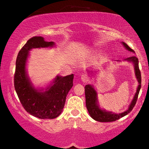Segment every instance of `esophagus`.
Returning <instances> with one entry per match:
<instances>
[{
	"mask_svg": "<svg viewBox=\"0 0 149 149\" xmlns=\"http://www.w3.org/2000/svg\"><path fill=\"white\" fill-rule=\"evenodd\" d=\"M81 80L83 82H84V83H86V82H88V77L87 75L85 74H83L81 76Z\"/></svg>",
	"mask_w": 149,
	"mask_h": 149,
	"instance_id": "esophagus-1",
	"label": "esophagus"
}]
</instances>
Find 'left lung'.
Returning a JSON list of instances; mask_svg holds the SVG:
<instances>
[{
    "instance_id": "obj_1",
    "label": "left lung",
    "mask_w": 149,
    "mask_h": 149,
    "mask_svg": "<svg viewBox=\"0 0 149 149\" xmlns=\"http://www.w3.org/2000/svg\"><path fill=\"white\" fill-rule=\"evenodd\" d=\"M122 44L125 47L126 49H127L130 52L134 53V51L132 49H131L125 42H122ZM125 60L129 61V62H132L133 64L135 76H136V80H137L138 83H139L136 92H135L134 96L133 97V100H132L130 104L128 107V109L126 111H125L124 112L120 113H115L111 111H107L104 109H101L100 105H99L98 99H97V92L95 88H94L93 85L90 84L86 85L85 87L86 107L90 116L95 120L99 121V122H113V121H116V120H118L120 118L127 115L132 110L133 107H134L135 104H136V101H137L138 95H139V90L141 89V73H140V70L139 69V60H138L137 57H136V56L128 57L127 59H125ZM117 61H120L118 60ZM88 71L90 72L89 70Z\"/></svg>"
}]
</instances>
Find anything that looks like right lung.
I'll return each mask as SVG.
<instances>
[{"label": "right lung", "instance_id": "add662e5", "mask_svg": "<svg viewBox=\"0 0 149 149\" xmlns=\"http://www.w3.org/2000/svg\"><path fill=\"white\" fill-rule=\"evenodd\" d=\"M55 46L41 36L30 38L18 53L14 78L15 88L20 102L29 113L40 119H53L61 114L68 92L73 87V74L57 76L46 88H36L26 72L29 51L33 48Z\"/></svg>", "mask_w": 149, "mask_h": 149}]
</instances>
